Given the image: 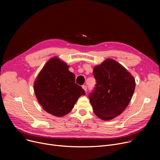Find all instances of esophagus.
Returning <instances> with one entry per match:
<instances>
[{
	"label": "esophagus",
	"instance_id": "1",
	"mask_svg": "<svg viewBox=\"0 0 160 160\" xmlns=\"http://www.w3.org/2000/svg\"><path fill=\"white\" fill-rule=\"evenodd\" d=\"M82 88H83V89L86 92L87 91V89H88V88H87V86H86V85H83V86H82Z\"/></svg>",
	"mask_w": 160,
	"mask_h": 160
}]
</instances>
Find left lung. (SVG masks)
I'll use <instances>...</instances> for the list:
<instances>
[{
	"label": "left lung",
	"mask_w": 160,
	"mask_h": 160,
	"mask_svg": "<svg viewBox=\"0 0 160 160\" xmlns=\"http://www.w3.org/2000/svg\"><path fill=\"white\" fill-rule=\"evenodd\" d=\"M93 72L97 83L89 97L93 112L102 120L113 119L130 102L135 79L122 65L109 58L95 66Z\"/></svg>",
	"instance_id": "left-lung-1"
}]
</instances>
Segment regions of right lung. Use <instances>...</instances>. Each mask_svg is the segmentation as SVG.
Wrapping results in <instances>:
<instances>
[{
	"mask_svg": "<svg viewBox=\"0 0 160 160\" xmlns=\"http://www.w3.org/2000/svg\"><path fill=\"white\" fill-rule=\"evenodd\" d=\"M69 65L54 57L44 65L34 82L33 89L40 105L47 113L63 117L74 108L85 91L75 83V75Z\"/></svg>",
	"mask_w": 160,
	"mask_h": 160,
	"instance_id": "right-lung-1",
	"label": "right lung"
}]
</instances>
